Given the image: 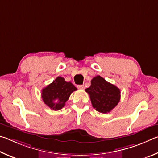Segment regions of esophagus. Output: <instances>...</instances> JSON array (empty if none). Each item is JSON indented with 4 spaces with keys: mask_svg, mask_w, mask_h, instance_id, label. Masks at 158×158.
Masks as SVG:
<instances>
[{
    "mask_svg": "<svg viewBox=\"0 0 158 158\" xmlns=\"http://www.w3.org/2000/svg\"><path fill=\"white\" fill-rule=\"evenodd\" d=\"M77 88H78L79 89H82V90H83V89H85V86L83 85H77Z\"/></svg>",
    "mask_w": 158,
    "mask_h": 158,
    "instance_id": "esophagus-1",
    "label": "esophagus"
}]
</instances>
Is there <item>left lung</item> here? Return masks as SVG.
<instances>
[{
	"label": "left lung",
	"mask_w": 158,
	"mask_h": 158,
	"mask_svg": "<svg viewBox=\"0 0 158 158\" xmlns=\"http://www.w3.org/2000/svg\"><path fill=\"white\" fill-rule=\"evenodd\" d=\"M85 91L89 94L92 106L101 113H109L120 101V90L117 87L97 76L91 81V86Z\"/></svg>",
	"instance_id": "8db88e82"
}]
</instances>
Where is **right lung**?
I'll return each instance as SVG.
<instances>
[{"mask_svg": "<svg viewBox=\"0 0 158 158\" xmlns=\"http://www.w3.org/2000/svg\"><path fill=\"white\" fill-rule=\"evenodd\" d=\"M77 88L71 82L58 76L55 81L41 90V98L44 103L50 108L59 110L64 107L71 94Z\"/></svg>", "mask_w": 158, "mask_h": 158, "instance_id": "obj_1", "label": "right lung"}]
</instances>
